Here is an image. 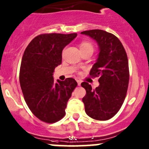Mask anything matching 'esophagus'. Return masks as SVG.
<instances>
[{"mask_svg": "<svg viewBox=\"0 0 149 149\" xmlns=\"http://www.w3.org/2000/svg\"><path fill=\"white\" fill-rule=\"evenodd\" d=\"M77 85H78V86H80V84H81V81H80V80H77Z\"/></svg>", "mask_w": 149, "mask_h": 149, "instance_id": "esophagus-1", "label": "esophagus"}]
</instances>
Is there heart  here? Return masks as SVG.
<instances>
[{
  "mask_svg": "<svg viewBox=\"0 0 149 149\" xmlns=\"http://www.w3.org/2000/svg\"><path fill=\"white\" fill-rule=\"evenodd\" d=\"M80 50H92L93 52V45L89 42H82L79 45Z\"/></svg>",
  "mask_w": 149,
  "mask_h": 149,
  "instance_id": "1",
  "label": "heart"
}]
</instances>
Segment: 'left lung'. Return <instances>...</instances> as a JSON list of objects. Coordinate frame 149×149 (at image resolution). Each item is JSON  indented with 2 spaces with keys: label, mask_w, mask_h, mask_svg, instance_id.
Instances as JSON below:
<instances>
[{
  "label": "left lung",
  "mask_w": 149,
  "mask_h": 149,
  "mask_svg": "<svg viewBox=\"0 0 149 149\" xmlns=\"http://www.w3.org/2000/svg\"><path fill=\"white\" fill-rule=\"evenodd\" d=\"M81 34L94 39L100 49L89 72L92 77H100V85L93 89L89 83L81 84L87 92L82 98L85 112L92 119L105 121L119 111L126 97L129 80L127 55L118 38L111 33L91 30Z\"/></svg>",
  "instance_id": "8db88e82"
}]
</instances>
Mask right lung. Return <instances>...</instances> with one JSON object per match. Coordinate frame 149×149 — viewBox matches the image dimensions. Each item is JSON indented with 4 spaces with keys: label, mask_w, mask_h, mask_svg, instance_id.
Masks as SVG:
<instances>
[{
    "label": "right lung",
    "mask_w": 149,
    "mask_h": 149,
    "mask_svg": "<svg viewBox=\"0 0 149 149\" xmlns=\"http://www.w3.org/2000/svg\"><path fill=\"white\" fill-rule=\"evenodd\" d=\"M77 33L38 36L24 52L20 65V87L30 111L41 121L55 123L64 117L69 99L77 83L73 78L54 80L55 68L62 63V49Z\"/></svg>",
    "instance_id": "right-lung-1"
}]
</instances>
